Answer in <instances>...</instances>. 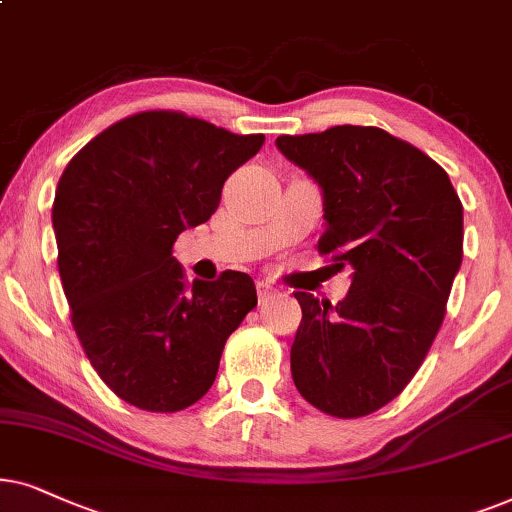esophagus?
<instances>
[{
	"mask_svg": "<svg viewBox=\"0 0 512 512\" xmlns=\"http://www.w3.org/2000/svg\"><path fill=\"white\" fill-rule=\"evenodd\" d=\"M274 292H276L274 283H269V281L257 283V297H260V302H267V299L274 295Z\"/></svg>",
	"mask_w": 512,
	"mask_h": 512,
	"instance_id": "1",
	"label": "esophagus"
}]
</instances>
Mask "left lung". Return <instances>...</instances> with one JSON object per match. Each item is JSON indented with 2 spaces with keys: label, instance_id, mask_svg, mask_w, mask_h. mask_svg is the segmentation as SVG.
<instances>
[{
  "label": "left lung",
  "instance_id": "left-lung-1",
  "mask_svg": "<svg viewBox=\"0 0 512 512\" xmlns=\"http://www.w3.org/2000/svg\"><path fill=\"white\" fill-rule=\"evenodd\" d=\"M281 152L323 189L318 252L353 281L337 306L295 292L297 391L316 410L358 419L403 393L447 313L463 260V206L431 156L377 126L281 135Z\"/></svg>",
  "mask_w": 512,
  "mask_h": 512
}]
</instances>
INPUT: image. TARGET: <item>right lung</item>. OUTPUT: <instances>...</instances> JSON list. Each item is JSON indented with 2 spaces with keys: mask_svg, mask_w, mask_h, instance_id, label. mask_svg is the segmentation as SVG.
Wrapping results in <instances>:
<instances>
[{
  "mask_svg": "<svg viewBox=\"0 0 512 512\" xmlns=\"http://www.w3.org/2000/svg\"><path fill=\"white\" fill-rule=\"evenodd\" d=\"M262 142L149 109L95 135L60 175L53 231L72 327L128 405L180 412L201 400L229 335L257 306L243 271L189 283L173 245L210 220L224 180Z\"/></svg>",
  "mask_w": 512,
  "mask_h": 512,
  "instance_id": "right-lung-1",
  "label": "right lung"
}]
</instances>
